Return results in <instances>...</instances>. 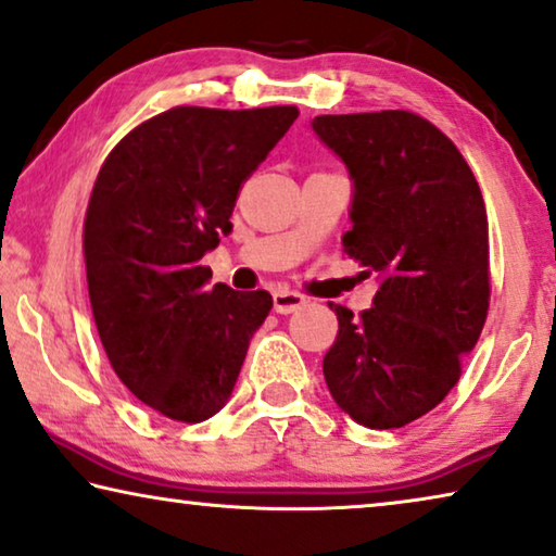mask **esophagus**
I'll use <instances>...</instances> for the list:
<instances>
[{"label": "esophagus", "mask_w": 556, "mask_h": 556, "mask_svg": "<svg viewBox=\"0 0 556 556\" xmlns=\"http://www.w3.org/2000/svg\"><path fill=\"white\" fill-rule=\"evenodd\" d=\"M275 312L277 314H292L296 309H302V306L306 304V300L302 294L296 292H289V289H277L275 292Z\"/></svg>", "instance_id": "34e87169"}]
</instances>
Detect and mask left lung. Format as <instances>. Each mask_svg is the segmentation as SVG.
Listing matches in <instances>:
<instances>
[{
	"label": "left lung",
	"instance_id": "8db88e82",
	"mask_svg": "<svg viewBox=\"0 0 556 556\" xmlns=\"http://www.w3.org/2000/svg\"><path fill=\"white\" fill-rule=\"evenodd\" d=\"M312 129L352 179L344 252L379 277L359 317L329 304L339 321L325 357L329 394L362 427H404L450 394L482 334L484 199L452 139L417 114H325Z\"/></svg>",
	"mask_w": 556,
	"mask_h": 556
}]
</instances>
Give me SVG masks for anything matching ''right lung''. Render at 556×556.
<instances>
[{
	"mask_svg": "<svg viewBox=\"0 0 556 556\" xmlns=\"http://www.w3.org/2000/svg\"><path fill=\"white\" fill-rule=\"evenodd\" d=\"M296 114L174 106L131 129L99 169L85 219L94 325L122 384L164 417L204 421L225 407L271 309L264 289L210 287L199 262Z\"/></svg>",
	"mask_w": 556,
	"mask_h": 556,
	"instance_id": "1",
	"label": "right lung"
}]
</instances>
